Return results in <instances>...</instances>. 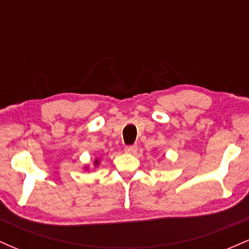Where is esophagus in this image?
<instances>
[{
  "label": "esophagus",
  "instance_id": "34e87169",
  "mask_svg": "<svg viewBox=\"0 0 249 249\" xmlns=\"http://www.w3.org/2000/svg\"><path fill=\"white\" fill-rule=\"evenodd\" d=\"M138 151V148H137L136 145H130V146H126L125 147V152L126 153H130V154H134Z\"/></svg>",
  "mask_w": 249,
  "mask_h": 249
}]
</instances>
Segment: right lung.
I'll return each instance as SVG.
<instances>
[{"label": "right lung", "mask_w": 249, "mask_h": 249, "mask_svg": "<svg viewBox=\"0 0 249 249\" xmlns=\"http://www.w3.org/2000/svg\"><path fill=\"white\" fill-rule=\"evenodd\" d=\"M99 162H101V160H99L98 158H96L95 161H93V166L97 167V166H98V165H99ZM84 168H85V170H88L89 166H84Z\"/></svg>", "instance_id": "add662e5"}]
</instances>
